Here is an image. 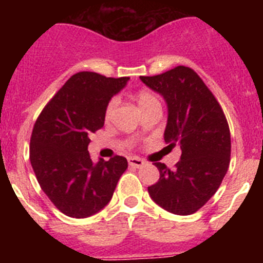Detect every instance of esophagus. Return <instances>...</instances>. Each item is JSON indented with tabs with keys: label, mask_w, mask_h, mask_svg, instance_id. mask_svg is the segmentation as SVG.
Masks as SVG:
<instances>
[{
	"label": "esophagus",
	"mask_w": 263,
	"mask_h": 263,
	"mask_svg": "<svg viewBox=\"0 0 263 263\" xmlns=\"http://www.w3.org/2000/svg\"><path fill=\"white\" fill-rule=\"evenodd\" d=\"M127 162H129V166L136 167V168H139V167H142L145 164V160L141 159L138 157H130L127 158Z\"/></svg>",
	"instance_id": "esophagus-1"
}]
</instances>
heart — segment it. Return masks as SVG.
<instances>
[{
  "mask_svg": "<svg viewBox=\"0 0 263 263\" xmlns=\"http://www.w3.org/2000/svg\"><path fill=\"white\" fill-rule=\"evenodd\" d=\"M136 99L139 108L142 109V111L147 110L148 108H152V106L159 104V100H158L152 92H147V90H139L138 93L136 95ZM116 106H117V100L111 99L105 108V120H109V118L113 116Z\"/></svg>",
  "mask_w": 263,
  "mask_h": 263,
  "instance_id": "obj_1",
  "label": "heart"
}]
</instances>
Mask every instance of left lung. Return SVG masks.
I'll list each match as a JSON object with an SVG mask.
<instances>
[{
	"label": "left lung",
	"mask_w": 263,
	"mask_h": 263,
	"mask_svg": "<svg viewBox=\"0 0 263 263\" xmlns=\"http://www.w3.org/2000/svg\"><path fill=\"white\" fill-rule=\"evenodd\" d=\"M141 80L168 106L164 141L180 146L170 170L155 162L159 180L147 188L153 200L174 215H192L216 194L231 162V132L221 105L190 67L178 66Z\"/></svg>",
	"instance_id": "obj_1"
}]
</instances>
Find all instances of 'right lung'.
Wrapping results in <instances>:
<instances>
[{"mask_svg":"<svg viewBox=\"0 0 263 263\" xmlns=\"http://www.w3.org/2000/svg\"><path fill=\"white\" fill-rule=\"evenodd\" d=\"M127 80L78 72L36 118L30 162L43 192L66 216L84 218L103 210L127 168L126 158L115 155L93 163L88 153V136L104 126L109 100Z\"/></svg>","mask_w":263,"mask_h":263,"instance_id":"right-lung-1","label":"right lung"}]
</instances>
